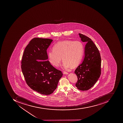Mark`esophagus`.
Segmentation results:
<instances>
[{"label": "esophagus", "mask_w": 123, "mask_h": 123, "mask_svg": "<svg viewBox=\"0 0 123 123\" xmlns=\"http://www.w3.org/2000/svg\"><path fill=\"white\" fill-rule=\"evenodd\" d=\"M63 74H68V72H63Z\"/></svg>", "instance_id": "1"}]
</instances>
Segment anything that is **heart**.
<instances>
[{
	"mask_svg": "<svg viewBox=\"0 0 123 123\" xmlns=\"http://www.w3.org/2000/svg\"><path fill=\"white\" fill-rule=\"evenodd\" d=\"M84 47L81 41L65 40L59 42L54 45L53 50L48 53L49 61L56 67L60 65L62 60L63 68L68 69L76 66L80 63L83 57Z\"/></svg>",
	"mask_w": 123,
	"mask_h": 123,
	"instance_id": "heart-1",
	"label": "heart"
}]
</instances>
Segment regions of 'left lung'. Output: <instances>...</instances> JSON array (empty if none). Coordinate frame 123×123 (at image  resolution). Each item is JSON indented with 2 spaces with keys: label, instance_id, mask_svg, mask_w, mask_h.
<instances>
[{
  "label": "left lung",
  "instance_id": "1",
  "mask_svg": "<svg viewBox=\"0 0 123 123\" xmlns=\"http://www.w3.org/2000/svg\"><path fill=\"white\" fill-rule=\"evenodd\" d=\"M79 35L81 41L86 44L84 60L74 72L78 78L76 86L80 90L86 91L94 86L100 76L101 57L98 48L92 39L83 34Z\"/></svg>",
  "mask_w": 123,
  "mask_h": 123
}]
</instances>
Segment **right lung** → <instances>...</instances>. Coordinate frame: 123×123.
I'll use <instances>...</instances> for the list:
<instances>
[{
    "mask_svg": "<svg viewBox=\"0 0 123 123\" xmlns=\"http://www.w3.org/2000/svg\"><path fill=\"white\" fill-rule=\"evenodd\" d=\"M52 41L38 37L31 39L25 49L21 61V68L27 85L43 95L54 92L63 75L61 71L47 60V50Z\"/></svg>",
    "mask_w": 123,
    "mask_h": 123,
    "instance_id": "right-lung-1",
    "label": "right lung"
}]
</instances>
